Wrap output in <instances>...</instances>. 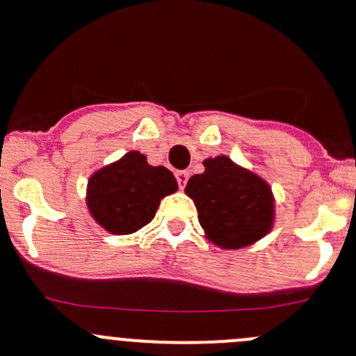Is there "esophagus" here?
<instances>
[{
	"instance_id": "1",
	"label": "esophagus",
	"mask_w": 356,
	"mask_h": 356,
	"mask_svg": "<svg viewBox=\"0 0 356 356\" xmlns=\"http://www.w3.org/2000/svg\"><path fill=\"white\" fill-rule=\"evenodd\" d=\"M176 181L180 185V188H185L188 181V171H178L176 172Z\"/></svg>"
}]
</instances>
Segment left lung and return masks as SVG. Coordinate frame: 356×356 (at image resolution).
Listing matches in <instances>:
<instances>
[{
    "label": "left lung",
    "instance_id": "1",
    "mask_svg": "<svg viewBox=\"0 0 356 356\" xmlns=\"http://www.w3.org/2000/svg\"><path fill=\"white\" fill-rule=\"evenodd\" d=\"M204 172L188 180L208 240L222 249H240L265 236L273 226V195L259 176L220 155L203 162Z\"/></svg>",
    "mask_w": 356,
    "mask_h": 356
}]
</instances>
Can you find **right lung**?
<instances>
[{"label": "right lung", "instance_id": "add662e5", "mask_svg": "<svg viewBox=\"0 0 356 356\" xmlns=\"http://www.w3.org/2000/svg\"><path fill=\"white\" fill-rule=\"evenodd\" d=\"M178 188L164 165L153 168L139 152H129L88 181L86 204L91 217L113 234H130L155 217L162 197Z\"/></svg>", "mask_w": 356, "mask_h": 356}]
</instances>
